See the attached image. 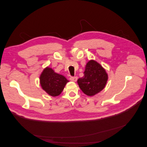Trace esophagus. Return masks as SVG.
Segmentation results:
<instances>
[{
  "mask_svg": "<svg viewBox=\"0 0 147 147\" xmlns=\"http://www.w3.org/2000/svg\"><path fill=\"white\" fill-rule=\"evenodd\" d=\"M70 80L72 82H77V77H72L70 78Z\"/></svg>",
  "mask_w": 147,
  "mask_h": 147,
  "instance_id": "34e87169",
  "label": "esophagus"
}]
</instances>
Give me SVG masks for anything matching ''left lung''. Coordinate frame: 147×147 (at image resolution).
<instances>
[{"label": "left lung", "mask_w": 147, "mask_h": 147, "mask_svg": "<svg viewBox=\"0 0 147 147\" xmlns=\"http://www.w3.org/2000/svg\"><path fill=\"white\" fill-rule=\"evenodd\" d=\"M108 80V75L101 65L94 60L86 64L84 76L78 78L77 83L82 91L89 96L100 92Z\"/></svg>", "instance_id": "8db88e82"}]
</instances>
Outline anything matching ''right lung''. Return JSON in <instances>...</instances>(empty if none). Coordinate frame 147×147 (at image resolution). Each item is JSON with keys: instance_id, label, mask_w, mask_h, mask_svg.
<instances>
[{"instance_id": "obj_1", "label": "right lung", "mask_w": 147, "mask_h": 147, "mask_svg": "<svg viewBox=\"0 0 147 147\" xmlns=\"http://www.w3.org/2000/svg\"><path fill=\"white\" fill-rule=\"evenodd\" d=\"M69 80L63 75L55 72L51 68L46 67L40 76V83L43 90L51 96H59Z\"/></svg>"}]
</instances>
